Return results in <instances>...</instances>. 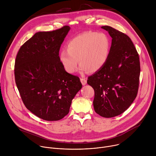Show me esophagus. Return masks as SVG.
Returning a JSON list of instances; mask_svg holds the SVG:
<instances>
[{"mask_svg": "<svg viewBox=\"0 0 156 156\" xmlns=\"http://www.w3.org/2000/svg\"><path fill=\"white\" fill-rule=\"evenodd\" d=\"M80 80L83 85H85L87 83V80L85 78H81Z\"/></svg>", "mask_w": 156, "mask_h": 156, "instance_id": "34e87169", "label": "esophagus"}]
</instances>
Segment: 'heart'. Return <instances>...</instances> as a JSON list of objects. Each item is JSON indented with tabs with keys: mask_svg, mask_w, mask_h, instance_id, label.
<instances>
[{
	"mask_svg": "<svg viewBox=\"0 0 156 156\" xmlns=\"http://www.w3.org/2000/svg\"><path fill=\"white\" fill-rule=\"evenodd\" d=\"M110 41L103 32L89 31L81 33L69 41L66 51L60 52L59 60L64 69L73 73L78 60L80 70L94 73L101 69L108 59Z\"/></svg>",
	"mask_w": 156,
	"mask_h": 156,
	"instance_id": "1",
	"label": "heart"
}]
</instances>
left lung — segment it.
I'll return each mask as SVG.
<instances>
[{
    "label": "left lung",
    "instance_id": "8db88e82",
    "mask_svg": "<svg viewBox=\"0 0 156 156\" xmlns=\"http://www.w3.org/2000/svg\"><path fill=\"white\" fill-rule=\"evenodd\" d=\"M112 37L108 60L88 77L94 90L93 105L99 115L110 118L120 115L136 98L140 75L139 54L131 39L115 28L104 26Z\"/></svg>",
    "mask_w": 156,
    "mask_h": 156
}]
</instances>
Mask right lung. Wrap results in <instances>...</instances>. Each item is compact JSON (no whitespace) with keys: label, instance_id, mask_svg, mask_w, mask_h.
Returning a JSON list of instances; mask_svg holds the SVG:
<instances>
[{"label":"right lung","instance_id":"right-lung-1","mask_svg":"<svg viewBox=\"0 0 156 156\" xmlns=\"http://www.w3.org/2000/svg\"><path fill=\"white\" fill-rule=\"evenodd\" d=\"M70 28L36 33L22 45L15 62V79L25 107L44 120L56 121L69 112L81 90L80 78L66 72L59 50Z\"/></svg>","mask_w":156,"mask_h":156}]
</instances>
